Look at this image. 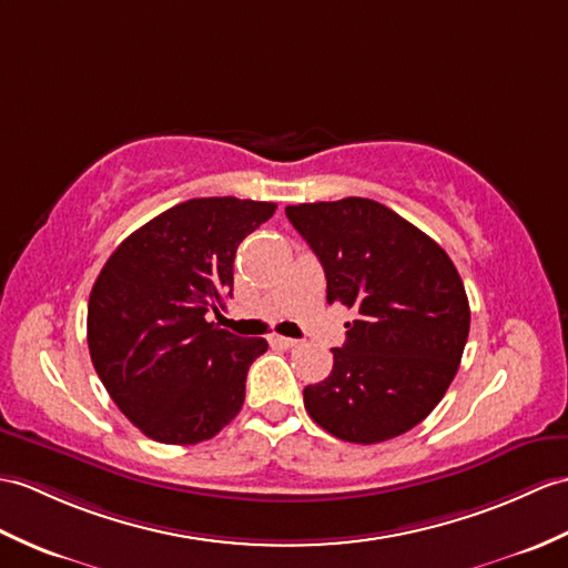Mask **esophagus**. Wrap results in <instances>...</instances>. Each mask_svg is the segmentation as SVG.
Here are the masks:
<instances>
[{
  "label": "esophagus",
  "mask_w": 568,
  "mask_h": 568,
  "mask_svg": "<svg viewBox=\"0 0 568 568\" xmlns=\"http://www.w3.org/2000/svg\"><path fill=\"white\" fill-rule=\"evenodd\" d=\"M268 341H271V346H278V348H295L297 346L295 338H287V336H281V334H271Z\"/></svg>",
  "instance_id": "34e87169"
}]
</instances>
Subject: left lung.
Instances as JSON below:
<instances>
[{
  "instance_id": "1",
  "label": "left lung",
  "mask_w": 568,
  "mask_h": 568,
  "mask_svg": "<svg viewBox=\"0 0 568 568\" xmlns=\"http://www.w3.org/2000/svg\"><path fill=\"white\" fill-rule=\"evenodd\" d=\"M326 275V300L355 310L334 371L305 387L314 424L373 445L412 430L463 361L469 302L443 248L371 197L285 207Z\"/></svg>"
}]
</instances>
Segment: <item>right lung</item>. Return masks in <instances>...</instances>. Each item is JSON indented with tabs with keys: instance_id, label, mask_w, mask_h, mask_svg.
<instances>
[{
	"instance_id": "obj_1",
	"label": "right lung",
	"mask_w": 568,
	"mask_h": 568,
	"mask_svg": "<svg viewBox=\"0 0 568 568\" xmlns=\"http://www.w3.org/2000/svg\"><path fill=\"white\" fill-rule=\"evenodd\" d=\"M275 203L193 197L121 242L89 295L87 344L130 424L166 445L210 440L240 414L266 338L215 322L232 297L236 246Z\"/></svg>"
}]
</instances>
